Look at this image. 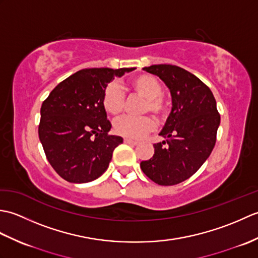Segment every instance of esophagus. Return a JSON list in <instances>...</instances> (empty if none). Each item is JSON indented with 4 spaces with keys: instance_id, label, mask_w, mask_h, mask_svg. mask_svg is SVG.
<instances>
[{
    "instance_id": "34e87169",
    "label": "esophagus",
    "mask_w": 258,
    "mask_h": 258,
    "mask_svg": "<svg viewBox=\"0 0 258 258\" xmlns=\"http://www.w3.org/2000/svg\"><path fill=\"white\" fill-rule=\"evenodd\" d=\"M124 142H125V143L132 144V145H138V144H139L138 141H134V140H132V139H127V138L124 139Z\"/></svg>"
}]
</instances>
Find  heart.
<instances>
[{
	"mask_svg": "<svg viewBox=\"0 0 258 258\" xmlns=\"http://www.w3.org/2000/svg\"><path fill=\"white\" fill-rule=\"evenodd\" d=\"M131 89L146 100L145 111L151 112L156 117H163L166 113V102L162 97L163 86L161 82L150 74H143L131 82ZM102 104L105 112L116 116L123 109L124 93L116 83L108 84L103 92ZM155 128V123L151 117L124 116L114 123V131L119 135L131 139H141L146 133Z\"/></svg>",
	"mask_w": 258,
	"mask_h": 258,
	"instance_id": "1",
	"label": "heart"
}]
</instances>
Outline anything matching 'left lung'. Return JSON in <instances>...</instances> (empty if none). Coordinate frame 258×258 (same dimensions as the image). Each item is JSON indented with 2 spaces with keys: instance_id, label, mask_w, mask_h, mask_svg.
<instances>
[{
  "instance_id": "1",
  "label": "left lung",
  "mask_w": 258,
  "mask_h": 258,
  "mask_svg": "<svg viewBox=\"0 0 258 258\" xmlns=\"http://www.w3.org/2000/svg\"><path fill=\"white\" fill-rule=\"evenodd\" d=\"M143 70L166 84L172 111L160 133L167 140L154 144V155L141 162V168L158 185H176L194 175L211 155L221 116L210 87L188 71L171 64Z\"/></svg>"
}]
</instances>
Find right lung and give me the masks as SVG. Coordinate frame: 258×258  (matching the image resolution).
I'll use <instances>...</instances> for the list:
<instances>
[{
    "label": "right lung",
    "mask_w": 258,
    "mask_h": 258,
    "mask_svg": "<svg viewBox=\"0 0 258 258\" xmlns=\"http://www.w3.org/2000/svg\"><path fill=\"white\" fill-rule=\"evenodd\" d=\"M134 68L84 69L54 89L41 107L38 138L48 163L70 183H89L106 171L123 139L109 135L103 92Z\"/></svg>",
    "instance_id": "obj_1"
}]
</instances>
